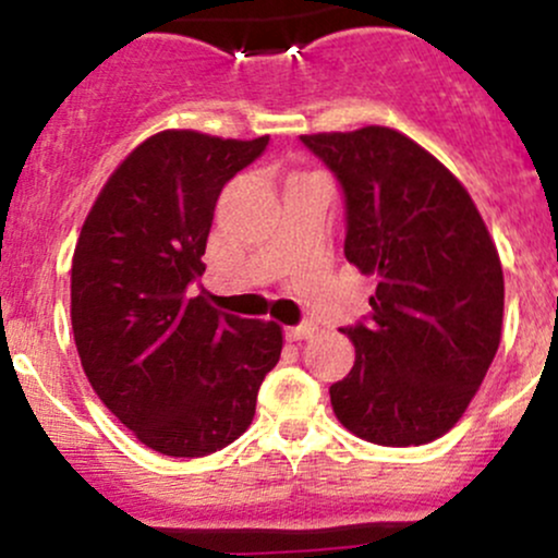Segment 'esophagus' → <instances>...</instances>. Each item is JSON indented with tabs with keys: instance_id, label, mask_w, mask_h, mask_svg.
I'll use <instances>...</instances> for the list:
<instances>
[{
	"instance_id": "esophagus-1",
	"label": "esophagus",
	"mask_w": 558,
	"mask_h": 558,
	"mask_svg": "<svg viewBox=\"0 0 558 558\" xmlns=\"http://www.w3.org/2000/svg\"><path fill=\"white\" fill-rule=\"evenodd\" d=\"M286 341H306V338L315 332V325L312 323H304V325H296V328H286Z\"/></svg>"
}]
</instances>
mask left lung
<instances>
[{
	"instance_id": "1",
	"label": "left lung",
	"mask_w": 558,
	"mask_h": 558,
	"mask_svg": "<svg viewBox=\"0 0 558 558\" xmlns=\"http://www.w3.org/2000/svg\"><path fill=\"white\" fill-rule=\"evenodd\" d=\"M336 175L343 254L375 275L356 360L330 386L343 427L377 446L430 444L451 430L488 373L504 319V272L470 194L399 131L367 125L301 136Z\"/></svg>"
}]
</instances>
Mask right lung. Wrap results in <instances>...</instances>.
Segmentation results:
<instances>
[{
    "label": "right lung",
    "instance_id": "obj_1",
    "mask_svg": "<svg viewBox=\"0 0 558 558\" xmlns=\"http://www.w3.org/2000/svg\"><path fill=\"white\" fill-rule=\"evenodd\" d=\"M267 144L157 133L112 172L81 228L70 317L83 373L114 417L165 457L233 444L280 360L278 325L191 296L217 196Z\"/></svg>",
    "mask_w": 558,
    "mask_h": 558
}]
</instances>
